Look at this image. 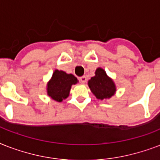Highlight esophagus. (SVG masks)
Returning <instances> with one entry per match:
<instances>
[{
	"instance_id": "34e87169",
	"label": "esophagus",
	"mask_w": 160,
	"mask_h": 160,
	"mask_svg": "<svg viewBox=\"0 0 160 160\" xmlns=\"http://www.w3.org/2000/svg\"><path fill=\"white\" fill-rule=\"evenodd\" d=\"M79 80H80V82L83 83V84H85V83L86 82V80H87V78L85 77V76H81V77L79 78Z\"/></svg>"
}]
</instances>
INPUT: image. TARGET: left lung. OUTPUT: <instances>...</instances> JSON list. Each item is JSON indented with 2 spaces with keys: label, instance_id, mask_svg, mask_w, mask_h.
<instances>
[{
  "label": "left lung",
  "instance_id": "left-lung-1",
  "mask_svg": "<svg viewBox=\"0 0 160 160\" xmlns=\"http://www.w3.org/2000/svg\"><path fill=\"white\" fill-rule=\"evenodd\" d=\"M91 92L100 100L109 99L115 92V85L113 80L107 76L106 73L101 68L95 70V75L88 82Z\"/></svg>",
  "mask_w": 160,
  "mask_h": 160
}]
</instances>
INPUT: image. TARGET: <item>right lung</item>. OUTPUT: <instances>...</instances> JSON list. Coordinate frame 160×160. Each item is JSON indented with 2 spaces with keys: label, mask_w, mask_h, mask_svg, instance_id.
<instances>
[{
  "label": "right lung",
  "mask_w": 160,
  "mask_h": 160,
  "mask_svg": "<svg viewBox=\"0 0 160 160\" xmlns=\"http://www.w3.org/2000/svg\"><path fill=\"white\" fill-rule=\"evenodd\" d=\"M78 82L77 78L62 70H55L47 85V93L53 100L62 101L69 96L71 85Z\"/></svg>",
  "instance_id": "obj_1"
}]
</instances>
